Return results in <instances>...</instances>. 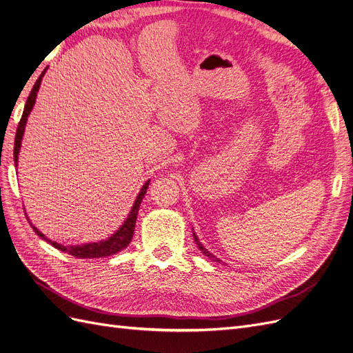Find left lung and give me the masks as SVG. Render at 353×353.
I'll return each mask as SVG.
<instances>
[{"label": "left lung", "mask_w": 353, "mask_h": 353, "mask_svg": "<svg viewBox=\"0 0 353 353\" xmlns=\"http://www.w3.org/2000/svg\"><path fill=\"white\" fill-rule=\"evenodd\" d=\"M193 237H194V241H196V244H198V247H199V250H201V252H202V253H203V254H205V256H208V257H212V259H214V260H215V262H218V263H221V262H219V259H216V257H215V256H212V254H211V253H210V252H208V250H206V249H205V247H203V245H202V244H201V243H199V240H198V237H196V236H194V232H193Z\"/></svg>", "instance_id": "1"}]
</instances>
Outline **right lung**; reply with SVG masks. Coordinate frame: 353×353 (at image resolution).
<instances>
[{
    "label": "right lung",
    "mask_w": 353,
    "mask_h": 353,
    "mask_svg": "<svg viewBox=\"0 0 353 353\" xmlns=\"http://www.w3.org/2000/svg\"><path fill=\"white\" fill-rule=\"evenodd\" d=\"M46 71V70H45ZM45 71L41 74V77L37 78V81L34 83L30 94L28 97V101H26V106H24V110H23V114H21V119L19 122V126H17V132H16V139H14V163L17 165V160H19V151H20V145H21V138H23V134H24V126H26V122H28V116L29 113L32 112L33 106H34V101H36V94L39 91V87H41V81H42V77L45 75ZM148 185H150V180L147 181L145 185L142 186L139 194L137 196V201L132 206V211L129 212L126 221L123 223V225L117 230L113 236L108 240H103V241H99V243H88V244H81V245H62L59 243H55V241H50L49 239H46L43 234L39 231L36 227L32 225V223L29 221V224L32 225L33 231L37 234L39 237L46 240L48 243H50L52 245L55 247V249L61 250V252H65L68 253L74 257H78V259H96V257H106V256H112L117 252H121L123 249H126L128 244L130 243V240H132V236H134V230H135V224H137V215H138V210H139V205L143 199V196H145L147 193V189H148Z\"/></svg>",
    "instance_id": "1"
}]
</instances>
